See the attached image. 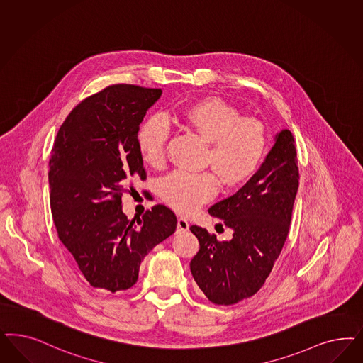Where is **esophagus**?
<instances>
[{
	"label": "esophagus",
	"instance_id": "esophagus-1",
	"mask_svg": "<svg viewBox=\"0 0 363 363\" xmlns=\"http://www.w3.org/2000/svg\"><path fill=\"white\" fill-rule=\"evenodd\" d=\"M188 227H189V224H188L187 219H184V218H179L177 219V231H187Z\"/></svg>",
	"mask_w": 363,
	"mask_h": 363
}]
</instances>
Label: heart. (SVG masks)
<instances>
[{
	"label": "heart",
	"mask_w": 363,
	"mask_h": 363,
	"mask_svg": "<svg viewBox=\"0 0 363 363\" xmlns=\"http://www.w3.org/2000/svg\"><path fill=\"white\" fill-rule=\"evenodd\" d=\"M183 128L208 141L204 164L212 167L225 188L246 184L255 175L269 150L266 127L255 117H242L235 106L216 97L192 101L175 112ZM168 127L160 117H150L138 130V147L144 163L160 167L165 157ZM219 182L212 172L191 175L174 172L159 184L164 201L182 213L198 210L212 199Z\"/></svg>",
	"instance_id": "1"
}]
</instances>
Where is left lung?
<instances>
[{
	"label": "left lung",
	"instance_id": "1",
	"mask_svg": "<svg viewBox=\"0 0 363 363\" xmlns=\"http://www.w3.org/2000/svg\"><path fill=\"white\" fill-rule=\"evenodd\" d=\"M298 187L295 140L283 129L257 174L208 210L233 230V239L219 242L206 228L191 225L200 248L189 267L212 303H238L263 286L289 234Z\"/></svg>",
	"mask_w": 363,
	"mask_h": 363
}]
</instances>
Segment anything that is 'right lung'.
I'll use <instances>...</instances> for the list:
<instances>
[{
    "instance_id": "obj_1",
    "label": "right lung",
    "mask_w": 363,
    "mask_h": 363,
    "mask_svg": "<svg viewBox=\"0 0 363 363\" xmlns=\"http://www.w3.org/2000/svg\"><path fill=\"white\" fill-rule=\"evenodd\" d=\"M162 89L106 86L76 106L60 127L49 160L50 210L60 240L94 289L116 293L139 278L141 260L176 230L163 204L139 225L121 210L130 180H145L138 130Z\"/></svg>"
}]
</instances>
